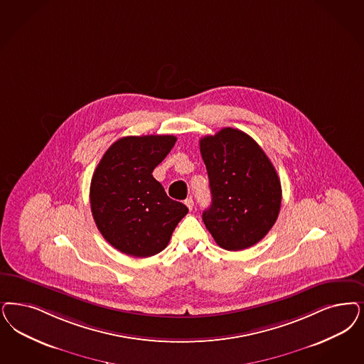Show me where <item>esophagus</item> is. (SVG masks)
<instances>
[{
  "instance_id": "1",
  "label": "esophagus",
  "mask_w": 364,
  "mask_h": 364,
  "mask_svg": "<svg viewBox=\"0 0 364 364\" xmlns=\"http://www.w3.org/2000/svg\"><path fill=\"white\" fill-rule=\"evenodd\" d=\"M184 203H186V205L188 207L189 210L192 211V208H193V200H192V198H188V199H186V201H184Z\"/></svg>"
}]
</instances>
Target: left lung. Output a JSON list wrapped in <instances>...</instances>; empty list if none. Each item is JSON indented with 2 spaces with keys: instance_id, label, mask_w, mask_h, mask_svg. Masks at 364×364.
Wrapping results in <instances>:
<instances>
[{
  "instance_id": "left-lung-1",
  "label": "left lung",
  "mask_w": 364,
  "mask_h": 364,
  "mask_svg": "<svg viewBox=\"0 0 364 364\" xmlns=\"http://www.w3.org/2000/svg\"><path fill=\"white\" fill-rule=\"evenodd\" d=\"M213 203L203 222L225 250L258 243L276 223L282 189L276 168L252 138L225 127L200 139Z\"/></svg>"
}]
</instances>
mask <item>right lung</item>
<instances>
[{"instance_id": "right-lung-1", "label": "right lung", "mask_w": 364, "mask_h": 364, "mask_svg": "<svg viewBox=\"0 0 364 364\" xmlns=\"http://www.w3.org/2000/svg\"><path fill=\"white\" fill-rule=\"evenodd\" d=\"M175 136H129L106 151L90 186L91 213L117 250L146 258L163 251L188 208L172 200L153 169L175 145Z\"/></svg>"}]
</instances>
